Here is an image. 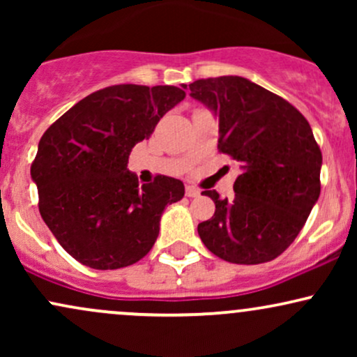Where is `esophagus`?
I'll return each instance as SVG.
<instances>
[{
    "mask_svg": "<svg viewBox=\"0 0 357 357\" xmlns=\"http://www.w3.org/2000/svg\"><path fill=\"white\" fill-rule=\"evenodd\" d=\"M199 195H202V191H199L196 186H186V196H188V198H198Z\"/></svg>",
    "mask_w": 357,
    "mask_h": 357,
    "instance_id": "obj_1",
    "label": "esophagus"
}]
</instances>
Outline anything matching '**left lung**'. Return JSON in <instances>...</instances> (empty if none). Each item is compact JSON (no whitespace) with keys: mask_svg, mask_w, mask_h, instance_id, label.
Segmentation results:
<instances>
[{"mask_svg":"<svg viewBox=\"0 0 357 357\" xmlns=\"http://www.w3.org/2000/svg\"><path fill=\"white\" fill-rule=\"evenodd\" d=\"M186 89V85H184ZM190 96L220 121V153L241 162L233 190L198 225L204 247L230 264L257 265L290 247L321 195L322 153L307 119L290 102L243 77L190 84Z\"/></svg>","mask_w":357,"mask_h":357,"instance_id":"8db88e82","label":"left lung"}]
</instances>
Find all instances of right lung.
Masks as SVG:
<instances>
[{
	"label": "right lung",
	"mask_w": 357,
	"mask_h": 357,
	"mask_svg": "<svg viewBox=\"0 0 357 357\" xmlns=\"http://www.w3.org/2000/svg\"><path fill=\"white\" fill-rule=\"evenodd\" d=\"M184 97L173 85H112L77 102L45 130L31 165L40 215L82 265L129 267L153 248L162 211L183 198L184 184L158 174L141 186L127 161Z\"/></svg>",
	"instance_id": "add662e5"
}]
</instances>
